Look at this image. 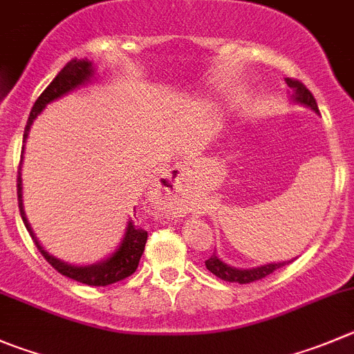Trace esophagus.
I'll return each instance as SVG.
<instances>
[{"instance_id":"esophagus-1","label":"esophagus","mask_w":354,"mask_h":354,"mask_svg":"<svg viewBox=\"0 0 354 354\" xmlns=\"http://www.w3.org/2000/svg\"><path fill=\"white\" fill-rule=\"evenodd\" d=\"M185 171H187V166H185V164H180V166H176V167H174V169H173V174H171L169 180L180 181L181 176H183V174H185Z\"/></svg>"}]
</instances>
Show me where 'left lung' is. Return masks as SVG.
I'll use <instances>...</instances> for the list:
<instances>
[{"label":"left lung","mask_w":354,"mask_h":354,"mask_svg":"<svg viewBox=\"0 0 354 354\" xmlns=\"http://www.w3.org/2000/svg\"><path fill=\"white\" fill-rule=\"evenodd\" d=\"M286 85L290 87V101L295 102V104H300V106L309 108V110H313L315 113H319L315 95L307 91L306 85H302L300 82H297V80H292V78H286ZM293 260H286V262H270V263H263V266L248 267L246 269V267L229 266V263L223 262V260L218 257L216 250H214L213 255L206 260V267L209 272H213L214 276L220 277V279H223V281L246 285V283L259 281V279L269 276V274H272L276 269H279V267L293 262Z\"/></svg>","instance_id":"1"}]
</instances>
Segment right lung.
<instances>
[{
  "instance_id": "1",
  "label": "right lung",
  "mask_w": 354,
  "mask_h": 354,
  "mask_svg": "<svg viewBox=\"0 0 354 354\" xmlns=\"http://www.w3.org/2000/svg\"><path fill=\"white\" fill-rule=\"evenodd\" d=\"M97 77H99L97 68H95L94 62L88 61L87 57L71 59V61H69L68 64L57 73V77L50 82V85L41 92V95L36 99L35 106H32L31 113H29L28 125H26L24 129V141H22L24 147H22L21 166H19L17 194H19V209H21L22 222H24L26 229H28V232L31 234L36 248L41 252V255L45 257V260H47V262L50 263L57 272H61L62 276L69 277V279H75V281L84 283V285H91V286H106V285H111V283L122 281V279L129 277L134 270L138 269V263H140L141 255H143L145 252V244H147V239H148L147 230L134 225V222L129 218L127 225H125L124 236H122L118 246L115 248L110 255L101 259L99 262L87 263V266H85V263H82V266H75V263L64 262V260L57 259V257H54L52 253H48L47 250H45V246L39 243L35 230L31 229V223H29L28 216H26L24 197H22L24 196V187H22V160H24L26 141H28L32 122H35L36 118H38V115L47 108V104L64 97V95L69 94V92L77 91V88L92 84Z\"/></svg>"
}]
</instances>
